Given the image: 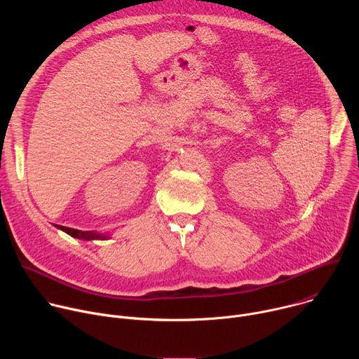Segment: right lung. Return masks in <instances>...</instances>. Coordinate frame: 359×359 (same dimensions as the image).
I'll return each mask as SVG.
<instances>
[{
	"instance_id": "obj_1",
	"label": "right lung",
	"mask_w": 359,
	"mask_h": 359,
	"mask_svg": "<svg viewBox=\"0 0 359 359\" xmlns=\"http://www.w3.org/2000/svg\"><path fill=\"white\" fill-rule=\"evenodd\" d=\"M55 227L61 229L62 231H65L71 237L81 238V240H107V238H109L108 234H99V233H95V231H82V230H76V229H71V227H65V226H58V224Z\"/></svg>"
}]
</instances>
